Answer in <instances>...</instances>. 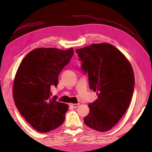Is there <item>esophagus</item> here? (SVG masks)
Listing matches in <instances>:
<instances>
[{
    "instance_id": "1",
    "label": "esophagus",
    "mask_w": 152,
    "mask_h": 152,
    "mask_svg": "<svg viewBox=\"0 0 152 152\" xmlns=\"http://www.w3.org/2000/svg\"><path fill=\"white\" fill-rule=\"evenodd\" d=\"M70 106L72 107V108H77L79 106V104L77 103V104H70Z\"/></svg>"
}]
</instances>
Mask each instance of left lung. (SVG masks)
Returning a JSON list of instances; mask_svg holds the SVG:
<instances>
[{
    "instance_id": "1",
    "label": "left lung",
    "mask_w": 152,
    "mask_h": 152,
    "mask_svg": "<svg viewBox=\"0 0 152 152\" xmlns=\"http://www.w3.org/2000/svg\"><path fill=\"white\" fill-rule=\"evenodd\" d=\"M81 68L88 74L90 88L97 99L89 103L84 123L98 132H107L119 122L132 100L135 78L125 56L109 43H94L77 49Z\"/></svg>"
}]
</instances>
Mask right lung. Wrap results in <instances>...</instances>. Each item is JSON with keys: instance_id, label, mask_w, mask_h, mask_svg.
<instances>
[{"instance_id": "add662e5", "label": "right lung", "mask_w": 152, "mask_h": 152, "mask_svg": "<svg viewBox=\"0 0 152 152\" xmlns=\"http://www.w3.org/2000/svg\"><path fill=\"white\" fill-rule=\"evenodd\" d=\"M73 48H37L25 56L15 77L12 94L20 115L38 132L47 133L62 124L68 105L51 99V86L70 61Z\"/></svg>"}]
</instances>
